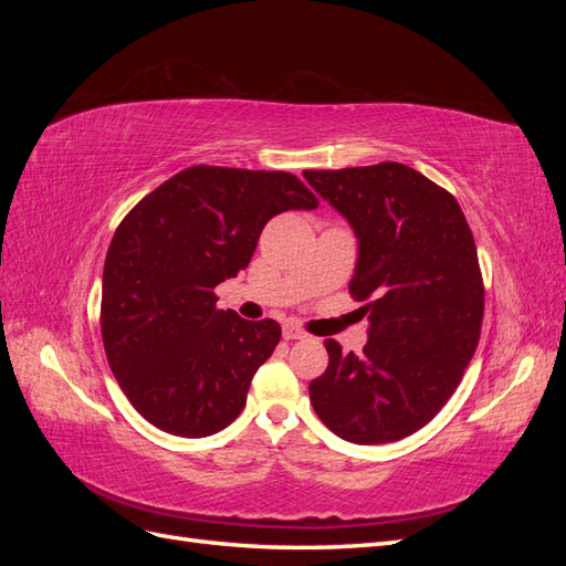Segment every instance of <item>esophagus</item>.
<instances>
[{
	"instance_id": "esophagus-1",
	"label": "esophagus",
	"mask_w": 566,
	"mask_h": 566,
	"mask_svg": "<svg viewBox=\"0 0 566 566\" xmlns=\"http://www.w3.org/2000/svg\"><path fill=\"white\" fill-rule=\"evenodd\" d=\"M283 337H285V339H304L306 333L300 328V325L287 323V325H283Z\"/></svg>"
}]
</instances>
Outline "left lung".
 <instances>
[{
    "mask_svg": "<svg viewBox=\"0 0 566 566\" xmlns=\"http://www.w3.org/2000/svg\"><path fill=\"white\" fill-rule=\"evenodd\" d=\"M304 179L358 235L349 293L370 321L361 354L325 339L312 406L342 439L399 441L447 406L479 345L484 281L472 231L447 188L401 163L304 169Z\"/></svg>",
    "mask_w": 566,
    "mask_h": 566,
    "instance_id": "1",
    "label": "left lung"
}]
</instances>
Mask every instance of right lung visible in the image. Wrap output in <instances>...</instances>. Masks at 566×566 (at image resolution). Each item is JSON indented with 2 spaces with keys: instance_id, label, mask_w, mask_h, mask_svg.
<instances>
[{
  "instance_id": "obj_1",
  "label": "right lung",
  "mask_w": 566,
  "mask_h": 566,
  "mask_svg": "<svg viewBox=\"0 0 566 566\" xmlns=\"http://www.w3.org/2000/svg\"><path fill=\"white\" fill-rule=\"evenodd\" d=\"M316 205L290 172L193 165L119 221L104 266L101 337L117 385L150 424L196 439L241 416L281 325L217 310L214 287L250 264L271 217Z\"/></svg>"
}]
</instances>
